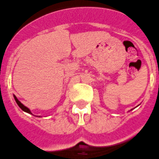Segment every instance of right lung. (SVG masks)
Instances as JSON below:
<instances>
[{
	"label": "right lung",
	"mask_w": 159,
	"mask_h": 159,
	"mask_svg": "<svg viewBox=\"0 0 159 159\" xmlns=\"http://www.w3.org/2000/svg\"><path fill=\"white\" fill-rule=\"evenodd\" d=\"M14 99H15V101H16V104H18V105H19V107L21 108V109L23 110V111H26V112H28V113H29V114H32V113H31V111H30L29 108H27L26 106H24V104H23L22 103H21L20 101H19V100L17 99L15 95H14Z\"/></svg>",
	"instance_id": "obj_1"
}]
</instances>
